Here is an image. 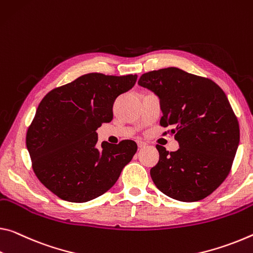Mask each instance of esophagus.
I'll list each match as a JSON object with an SVG mask.
<instances>
[{
    "label": "esophagus",
    "mask_w": 253,
    "mask_h": 253,
    "mask_svg": "<svg viewBox=\"0 0 253 253\" xmlns=\"http://www.w3.org/2000/svg\"><path fill=\"white\" fill-rule=\"evenodd\" d=\"M137 145H138V147H145L147 144L143 141H137Z\"/></svg>",
    "instance_id": "obj_1"
}]
</instances>
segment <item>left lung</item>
I'll return each mask as SVG.
<instances>
[{
    "instance_id": "obj_1",
    "label": "left lung",
    "mask_w": 253,
    "mask_h": 253,
    "mask_svg": "<svg viewBox=\"0 0 253 253\" xmlns=\"http://www.w3.org/2000/svg\"><path fill=\"white\" fill-rule=\"evenodd\" d=\"M141 86L161 102L160 125L170 127L179 150L156 145L160 159L151 169L159 190L184 203L206 198L230 173L240 142L238 118L224 91L211 79L168 67L144 73Z\"/></svg>"
}]
</instances>
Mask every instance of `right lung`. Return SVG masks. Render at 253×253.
I'll use <instances>...</instances> for the list:
<instances>
[{"label": "right lung", "mask_w": 253, "mask_h": 253, "mask_svg": "<svg viewBox=\"0 0 253 253\" xmlns=\"http://www.w3.org/2000/svg\"><path fill=\"white\" fill-rule=\"evenodd\" d=\"M137 75L89 73L55 87L42 98L28 127L26 144L39 181L72 203L105 194L133 159L137 144L124 139L97 147L98 127L110 123L119 94L130 90Z\"/></svg>", "instance_id": "right-lung-1"}]
</instances>
